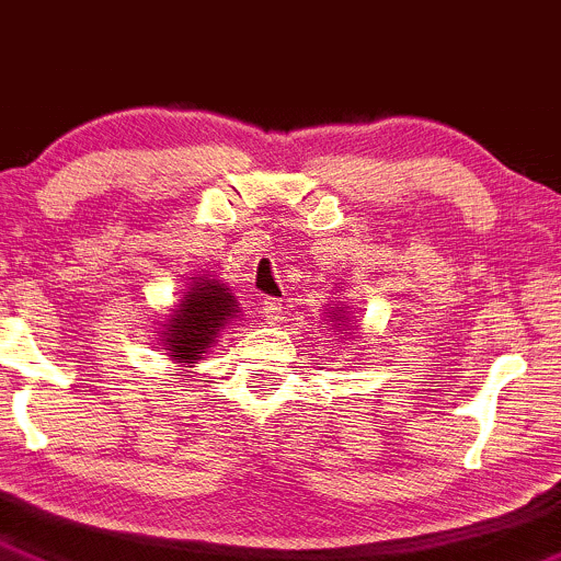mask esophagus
<instances>
[{
    "mask_svg": "<svg viewBox=\"0 0 561 561\" xmlns=\"http://www.w3.org/2000/svg\"><path fill=\"white\" fill-rule=\"evenodd\" d=\"M262 312H264V321H267V323H278L280 318H283L280 299L264 297V299H262Z\"/></svg>",
    "mask_w": 561,
    "mask_h": 561,
    "instance_id": "obj_1",
    "label": "esophagus"
}]
</instances>
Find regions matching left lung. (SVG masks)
<instances>
[{"label":"left lung","mask_w":561,"mask_h":561,"mask_svg":"<svg viewBox=\"0 0 561 561\" xmlns=\"http://www.w3.org/2000/svg\"><path fill=\"white\" fill-rule=\"evenodd\" d=\"M345 334H347V331H345Z\"/></svg>","instance_id":"8db88e82"}]
</instances>
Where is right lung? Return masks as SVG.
Returning <instances> with one entry per match:
<instances>
[{
    "label": "right lung",
    "instance_id": "add662e5",
    "mask_svg": "<svg viewBox=\"0 0 561 561\" xmlns=\"http://www.w3.org/2000/svg\"><path fill=\"white\" fill-rule=\"evenodd\" d=\"M203 280V278H201ZM234 297L227 294L221 283H201L184 294V305H179L176 318L168 327L165 351L179 360H197L201 353L216 340V331L227 323L234 312Z\"/></svg>",
    "mask_w": 561,
    "mask_h": 561
}]
</instances>
